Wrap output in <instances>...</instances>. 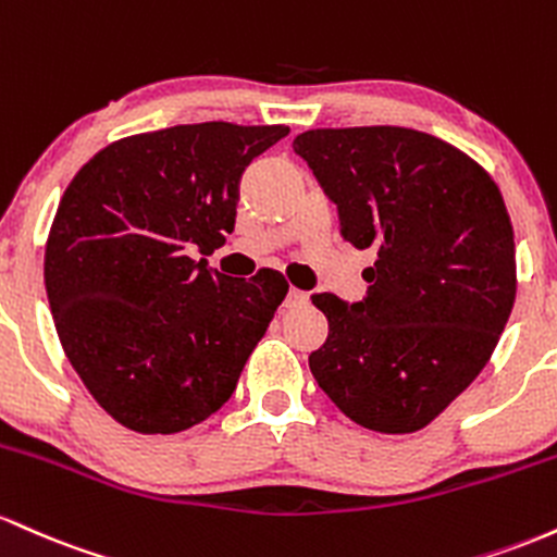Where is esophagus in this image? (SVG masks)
<instances>
[{"label":"esophagus","mask_w":557,"mask_h":557,"mask_svg":"<svg viewBox=\"0 0 557 557\" xmlns=\"http://www.w3.org/2000/svg\"><path fill=\"white\" fill-rule=\"evenodd\" d=\"M305 302H308V295H305V292L289 289V295H286V299H284V308L292 310V308H299V305H305Z\"/></svg>","instance_id":"34e87169"}]
</instances>
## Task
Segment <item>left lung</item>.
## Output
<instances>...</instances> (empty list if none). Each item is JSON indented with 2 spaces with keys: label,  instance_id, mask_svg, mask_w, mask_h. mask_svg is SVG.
Segmentation results:
<instances>
[{
  "label": "left lung",
  "instance_id": "1",
  "mask_svg": "<svg viewBox=\"0 0 557 557\" xmlns=\"http://www.w3.org/2000/svg\"><path fill=\"white\" fill-rule=\"evenodd\" d=\"M295 152L336 205L339 236L373 249L360 302L315 295L326 345L310 371L360 426L410 434L479 376L516 299V242L497 184L413 128H315Z\"/></svg>",
  "mask_w": 557,
  "mask_h": 557
}]
</instances>
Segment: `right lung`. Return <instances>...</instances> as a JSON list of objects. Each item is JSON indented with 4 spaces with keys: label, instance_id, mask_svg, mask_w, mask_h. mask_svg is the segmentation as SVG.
Here are the masks:
<instances>
[{
    "label": "right lung",
    "instance_id": "right-lung-1",
    "mask_svg": "<svg viewBox=\"0 0 557 557\" xmlns=\"http://www.w3.org/2000/svg\"><path fill=\"white\" fill-rule=\"evenodd\" d=\"M286 126L212 121L121 139L60 199L44 284L62 349L126 429L176 434L221 410L289 284L212 271L239 178Z\"/></svg>",
    "mask_w": 557,
    "mask_h": 557
}]
</instances>
